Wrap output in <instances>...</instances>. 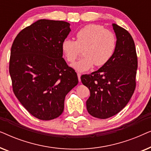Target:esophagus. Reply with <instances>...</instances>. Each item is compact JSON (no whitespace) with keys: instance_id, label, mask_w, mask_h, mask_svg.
<instances>
[{"instance_id":"esophagus-1","label":"esophagus","mask_w":151,"mask_h":151,"mask_svg":"<svg viewBox=\"0 0 151 151\" xmlns=\"http://www.w3.org/2000/svg\"><path fill=\"white\" fill-rule=\"evenodd\" d=\"M80 77H81V73H78V80H79V82L81 81V79H80Z\"/></svg>"}]
</instances>
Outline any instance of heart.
<instances>
[{"label": "heart", "instance_id": "1", "mask_svg": "<svg viewBox=\"0 0 151 151\" xmlns=\"http://www.w3.org/2000/svg\"><path fill=\"white\" fill-rule=\"evenodd\" d=\"M116 37L110 30L102 25L88 24L78 31L76 40L66 38L62 43L65 58L73 63L83 50L82 58L72 65L76 71L84 72L93 67L106 65L114 54L116 48Z\"/></svg>", "mask_w": 151, "mask_h": 151}]
</instances>
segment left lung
Instances as JSON below:
<instances>
[{"label": "left lung", "instance_id": "left-lung-1", "mask_svg": "<svg viewBox=\"0 0 151 151\" xmlns=\"http://www.w3.org/2000/svg\"><path fill=\"white\" fill-rule=\"evenodd\" d=\"M117 43L114 54L106 65L81 81L90 91L86 109L92 116L106 119L124 108L136 86L137 56L135 42L129 32L113 24Z\"/></svg>", "mask_w": 151, "mask_h": 151}]
</instances>
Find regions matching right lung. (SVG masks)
<instances>
[{"instance_id":"obj_1","label":"right lung","mask_w":151,"mask_h":151,"mask_svg":"<svg viewBox=\"0 0 151 151\" xmlns=\"http://www.w3.org/2000/svg\"><path fill=\"white\" fill-rule=\"evenodd\" d=\"M69 26L61 20H38L20 32L12 44L9 71L13 91L39 119L59 117L65 96L78 83L75 70L63 58L62 43Z\"/></svg>"}]
</instances>
